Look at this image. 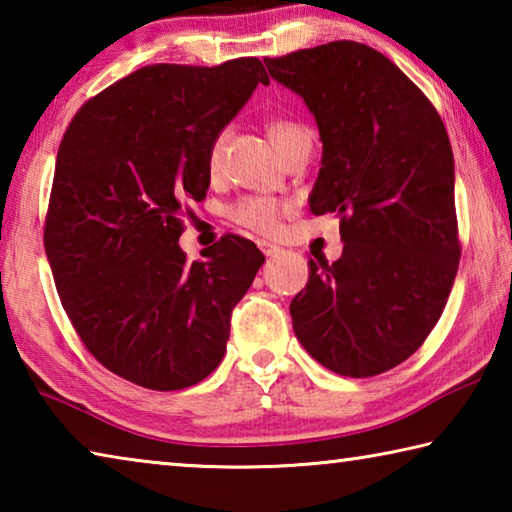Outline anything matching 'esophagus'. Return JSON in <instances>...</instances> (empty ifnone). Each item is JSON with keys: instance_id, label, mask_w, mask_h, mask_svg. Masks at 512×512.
Returning a JSON list of instances; mask_svg holds the SVG:
<instances>
[{"instance_id": "obj_1", "label": "esophagus", "mask_w": 512, "mask_h": 512, "mask_svg": "<svg viewBox=\"0 0 512 512\" xmlns=\"http://www.w3.org/2000/svg\"><path fill=\"white\" fill-rule=\"evenodd\" d=\"M259 248H262V253H264L266 257H275L277 253H280V246L268 244V241H259Z\"/></svg>"}]
</instances>
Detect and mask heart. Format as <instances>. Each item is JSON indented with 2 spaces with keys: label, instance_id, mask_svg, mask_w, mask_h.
Here are the masks:
<instances>
[{
  "label": "heart",
  "instance_id": "obj_1",
  "mask_svg": "<svg viewBox=\"0 0 512 512\" xmlns=\"http://www.w3.org/2000/svg\"><path fill=\"white\" fill-rule=\"evenodd\" d=\"M266 131L282 155H287L293 149V144H298L302 137H309L305 128L296 124V121L284 117H275L268 121ZM225 140H228V128L214 137L210 151H207V171L210 173H216V169H219ZM282 212L284 203L271 196H246L228 207V216L232 221L241 225V228L257 232V235H273V232L280 228Z\"/></svg>",
  "mask_w": 512,
  "mask_h": 512
}]
</instances>
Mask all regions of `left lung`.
I'll list each match as a JSON object with an SVG mask.
<instances>
[{
  "label": "left lung",
  "mask_w": 512,
  "mask_h": 512,
  "mask_svg": "<svg viewBox=\"0 0 512 512\" xmlns=\"http://www.w3.org/2000/svg\"><path fill=\"white\" fill-rule=\"evenodd\" d=\"M316 117L323 160L309 210L341 219L343 255L309 259L293 332L343 377L400 366L443 314L461 257L454 153L431 101L352 40L264 58Z\"/></svg>",
  "instance_id": "left-lung-1"
}]
</instances>
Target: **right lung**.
Wrapping results in <instances>:
<instances>
[{
    "instance_id": "obj_1",
    "label": "right lung",
    "mask_w": 512,
    "mask_h": 512,
    "mask_svg": "<svg viewBox=\"0 0 512 512\" xmlns=\"http://www.w3.org/2000/svg\"><path fill=\"white\" fill-rule=\"evenodd\" d=\"M268 74L259 58L149 65L76 112L58 146L45 253L88 352L151 391H180L219 366L230 316L264 255L225 235L187 264L189 201L210 187L207 151Z\"/></svg>"
}]
</instances>
